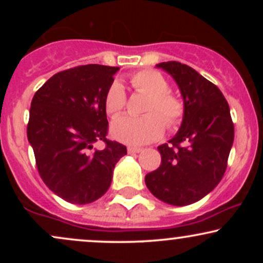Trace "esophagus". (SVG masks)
Returning <instances> with one entry per match:
<instances>
[{
	"label": "esophagus",
	"mask_w": 263,
	"mask_h": 263,
	"mask_svg": "<svg viewBox=\"0 0 263 263\" xmlns=\"http://www.w3.org/2000/svg\"><path fill=\"white\" fill-rule=\"evenodd\" d=\"M141 148H138V147H128L127 148V152L129 155H132V153H140L141 152Z\"/></svg>",
	"instance_id": "1"
}]
</instances>
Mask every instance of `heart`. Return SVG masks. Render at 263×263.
Segmentation results:
<instances>
[{
  "label": "heart",
  "mask_w": 263,
  "mask_h": 263,
  "mask_svg": "<svg viewBox=\"0 0 263 263\" xmlns=\"http://www.w3.org/2000/svg\"><path fill=\"white\" fill-rule=\"evenodd\" d=\"M131 85L137 92L146 95L142 117H121L111 126L116 140L127 144H146L158 140L167 128L180 125L185 115L183 100L170 91V83L156 70H141L131 77ZM126 106V92L122 84L114 81L105 95V110L108 116L116 117Z\"/></svg>",
  "instance_id": "b5f03b06"
}]
</instances>
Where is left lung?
Segmentation results:
<instances>
[{
  "instance_id": "1",
  "label": "left lung",
  "mask_w": 263,
  "mask_h": 263,
  "mask_svg": "<svg viewBox=\"0 0 263 263\" xmlns=\"http://www.w3.org/2000/svg\"><path fill=\"white\" fill-rule=\"evenodd\" d=\"M179 86L185 115L179 131L158 146L159 168L144 178L159 200L184 206L200 200L218 185L234 143L230 107L219 87L179 62L156 65Z\"/></svg>"
}]
</instances>
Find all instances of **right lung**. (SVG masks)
Listing matches in <instances>:
<instances>
[{
	"label": "right lung",
	"instance_id": "add662e5",
	"mask_svg": "<svg viewBox=\"0 0 263 263\" xmlns=\"http://www.w3.org/2000/svg\"><path fill=\"white\" fill-rule=\"evenodd\" d=\"M120 68L99 64L59 71L33 96L27 137L39 176L54 194L89 204L110 188L126 146L107 140L105 95ZM102 140L105 148L93 150Z\"/></svg>",
	"mask_w": 263,
	"mask_h": 263
}]
</instances>
